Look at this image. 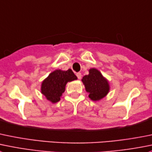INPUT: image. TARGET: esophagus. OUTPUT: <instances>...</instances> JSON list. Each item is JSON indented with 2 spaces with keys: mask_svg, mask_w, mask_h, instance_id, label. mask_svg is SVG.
<instances>
[{
  "mask_svg": "<svg viewBox=\"0 0 152 152\" xmlns=\"http://www.w3.org/2000/svg\"><path fill=\"white\" fill-rule=\"evenodd\" d=\"M76 76H77L78 79H82V73H76Z\"/></svg>",
  "mask_w": 152,
  "mask_h": 152,
  "instance_id": "1",
  "label": "esophagus"
}]
</instances>
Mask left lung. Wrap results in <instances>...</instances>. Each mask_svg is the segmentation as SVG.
Returning <instances> with one entry per match:
<instances>
[{"label": "left lung", "mask_w": 152, "mask_h": 152, "mask_svg": "<svg viewBox=\"0 0 152 152\" xmlns=\"http://www.w3.org/2000/svg\"><path fill=\"white\" fill-rule=\"evenodd\" d=\"M88 75L82 77V82L85 85V91L88 93V97L92 101H99L105 97L110 91L108 80L96 68L88 70Z\"/></svg>", "instance_id": "1"}]
</instances>
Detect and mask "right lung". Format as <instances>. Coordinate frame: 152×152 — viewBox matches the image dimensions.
<instances>
[{"label":"right lung","instance_id":"add662e5","mask_svg":"<svg viewBox=\"0 0 152 152\" xmlns=\"http://www.w3.org/2000/svg\"><path fill=\"white\" fill-rule=\"evenodd\" d=\"M77 79L71 69L62 70L58 69L49 74L41 85V93L45 98L52 103H56L61 99L65 91L67 82Z\"/></svg>","mask_w":152,"mask_h":152}]
</instances>
